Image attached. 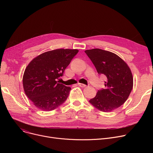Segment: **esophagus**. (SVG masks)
Returning a JSON list of instances; mask_svg holds the SVG:
<instances>
[{
  "instance_id": "34e87169",
  "label": "esophagus",
  "mask_w": 153,
  "mask_h": 153,
  "mask_svg": "<svg viewBox=\"0 0 153 153\" xmlns=\"http://www.w3.org/2000/svg\"><path fill=\"white\" fill-rule=\"evenodd\" d=\"M78 85H79L80 87H86V85H85V84H82V83H78Z\"/></svg>"
}]
</instances>
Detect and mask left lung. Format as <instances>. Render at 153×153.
Here are the masks:
<instances>
[{
    "label": "left lung",
    "instance_id": "1",
    "mask_svg": "<svg viewBox=\"0 0 153 153\" xmlns=\"http://www.w3.org/2000/svg\"><path fill=\"white\" fill-rule=\"evenodd\" d=\"M85 53L92 61L99 74L107 77L105 89L98 91L89 102L104 112L111 111L126 102L131 92L133 78L127 64L118 55L99 48Z\"/></svg>",
    "mask_w": 153,
    "mask_h": 153
}]
</instances>
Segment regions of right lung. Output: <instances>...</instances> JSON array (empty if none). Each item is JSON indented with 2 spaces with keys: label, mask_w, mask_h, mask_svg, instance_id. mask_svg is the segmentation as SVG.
I'll use <instances>...</instances> for the list:
<instances>
[{
  "label": "right lung",
  "mask_w": 153,
  "mask_h": 153,
  "mask_svg": "<svg viewBox=\"0 0 153 153\" xmlns=\"http://www.w3.org/2000/svg\"><path fill=\"white\" fill-rule=\"evenodd\" d=\"M78 52L70 49L49 51L28 64L23 74V86L36 107L51 111L66 100L71 88L58 83V79Z\"/></svg>",
  "instance_id": "add662e5"
}]
</instances>
